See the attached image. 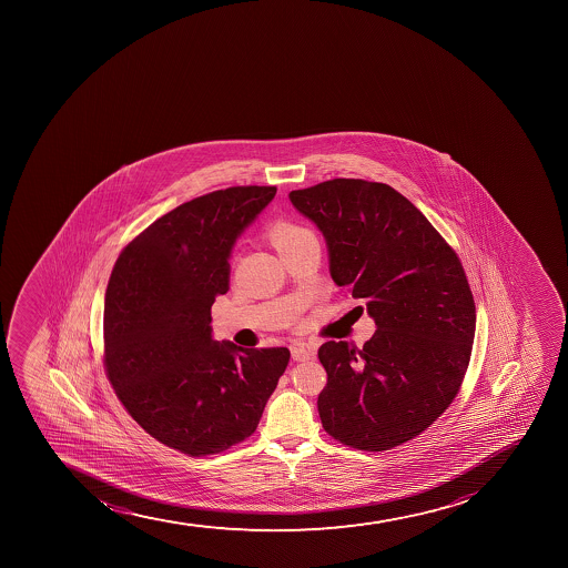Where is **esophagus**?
Masks as SVG:
<instances>
[{"mask_svg": "<svg viewBox=\"0 0 568 568\" xmlns=\"http://www.w3.org/2000/svg\"><path fill=\"white\" fill-rule=\"evenodd\" d=\"M291 355H293L294 361H310L315 352L307 344L296 343L291 346Z\"/></svg>", "mask_w": 568, "mask_h": 568, "instance_id": "34e87169", "label": "esophagus"}]
</instances>
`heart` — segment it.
Here are the masks:
<instances>
[{"mask_svg":"<svg viewBox=\"0 0 568 568\" xmlns=\"http://www.w3.org/2000/svg\"><path fill=\"white\" fill-rule=\"evenodd\" d=\"M310 239H315V235H313L307 227L293 224V222H285V220L275 222V224L270 227V241L274 244L277 253L298 246V244L310 241Z\"/></svg>","mask_w":568,"mask_h":568,"instance_id":"1","label":"heart"}]
</instances>
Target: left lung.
<instances>
[{
    "label": "left lung",
    "instance_id": "8db88e82",
    "mask_svg": "<svg viewBox=\"0 0 568 568\" xmlns=\"http://www.w3.org/2000/svg\"><path fill=\"white\" fill-rule=\"evenodd\" d=\"M288 197L326 239L335 285L363 300L377 327L363 349H318L322 426L366 452L407 443L448 409L470 361L476 305L459 257L385 183L324 181Z\"/></svg>",
    "mask_w": 568,
    "mask_h": 568
}]
</instances>
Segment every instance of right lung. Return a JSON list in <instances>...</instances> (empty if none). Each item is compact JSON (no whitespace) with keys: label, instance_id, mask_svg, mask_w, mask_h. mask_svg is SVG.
<instances>
[{"label":"right lung","instance_id":"1","mask_svg":"<svg viewBox=\"0 0 568 568\" xmlns=\"http://www.w3.org/2000/svg\"><path fill=\"white\" fill-rule=\"evenodd\" d=\"M275 186H231L181 203L124 247L103 310L105 371L144 432L183 454H219L257 429L287 348L214 341L236 239Z\"/></svg>","mask_w":568,"mask_h":568}]
</instances>
